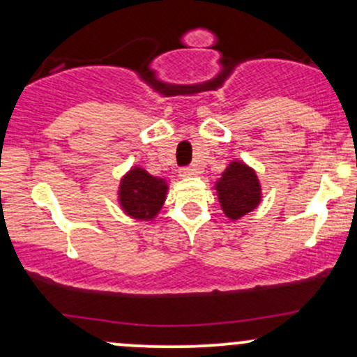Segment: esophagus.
I'll return each instance as SVG.
<instances>
[{"label": "esophagus", "instance_id": "1", "mask_svg": "<svg viewBox=\"0 0 357 357\" xmlns=\"http://www.w3.org/2000/svg\"><path fill=\"white\" fill-rule=\"evenodd\" d=\"M195 174H196V169L192 166H186L179 169V176H181V178H191V176Z\"/></svg>", "mask_w": 357, "mask_h": 357}]
</instances>
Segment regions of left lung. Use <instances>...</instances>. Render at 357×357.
I'll return each mask as SVG.
<instances>
[{
  "label": "left lung",
  "instance_id": "left-lung-1",
  "mask_svg": "<svg viewBox=\"0 0 357 357\" xmlns=\"http://www.w3.org/2000/svg\"><path fill=\"white\" fill-rule=\"evenodd\" d=\"M218 202L227 218L240 220L261 202V188L255 171L241 161H231L215 184Z\"/></svg>",
  "mask_w": 357,
  "mask_h": 357
}]
</instances>
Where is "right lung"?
<instances>
[{"instance_id": "1", "label": "right lung", "mask_w": 357, "mask_h": 357, "mask_svg": "<svg viewBox=\"0 0 357 357\" xmlns=\"http://www.w3.org/2000/svg\"><path fill=\"white\" fill-rule=\"evenodd\" d=\"M166 179L155 178L142 167L134 166L119 184V203L130 218L151 221L166 202Z\"/></svg>"}]
</instances>
